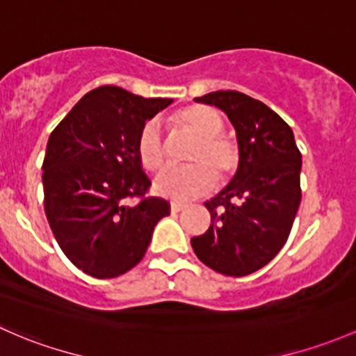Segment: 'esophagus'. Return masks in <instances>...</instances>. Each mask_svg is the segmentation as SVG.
<instances>
[{"label": "esophagus", "mask_w": 356, "mask_h": 356, "mask_svg": "<svg viewBox=\"0 0 356 356\" xmlns=\"http://www.w3.org/2000/svg\"><path fill=\"white\" fill-rule=\"evenodd\" d=\"M184 208H186L184 203H177V201H172V203H170V211L172 213H179V211H182Z\"/></svg>", "instance_id": "34e87169"}]
</instances>
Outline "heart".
<instances>
[{
  "instance_id": "heart-1",
  "label": "heart",
  "mask_w": 356,
  "mask_h": 356,
  "mask_svg": "<svg viewBox=\"0 0 356 356\" xmlns=\"http://www.w3.org/2000/svg\"><path fill=\"white\" fill-rule=\"evenodd\" d=\"M177 129L196 138L188 155V167H168L160 172L153 189L160 196L188 201L201 196L218 181H227L238 165V147L223 134L225 122L220 112L208 106H189L170 118ZM136 155L143 168L155 172L165 163L167 145L159 121L152 119L141 128L136 140Z\"/></svg>"
}]
</instances>
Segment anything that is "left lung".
Masks as SVG:
<instances>
[{"label":"left lung","instance_id":"1","mask_svg":"<svg viewBox=\"0 0 356 356\" xmlns=\"http://www.w3.org/2000/svg\"><path fill=\"white\" fill-rule=\"evenodd\" d=\"M196 102L222 109L234 124L238 167L234 179L204 207L211 225L191 238L201 263L225 276L266 266L285 245L300 207L302 155L290 126L266 104L218 90Z\"/></svg>","mask_w":356,"mask_h":356}]
</instances>
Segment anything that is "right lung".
<instances>
[{
  "mask_svg": "<svg viewBox=\"0 0 356 356\" xmlns=\"http://www.w3.org/2000/svg\"><path fill=\"white\" fill-rule=\"evenodd\" d=\"M172 99H145L99 87L52 131L44 156V209L59 247L93 278H115L143 259L153 228L170 204L147 196L136 155L141 128ZM140 197L131 207L125 201Z\"/></svg>",
  "mask_w": 356,
  "mask_h": 356,
  "instance_id": "obj_1",
  "label": "right lung"
}]
</instances>
